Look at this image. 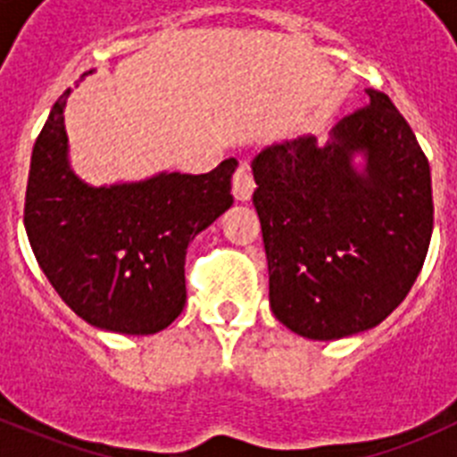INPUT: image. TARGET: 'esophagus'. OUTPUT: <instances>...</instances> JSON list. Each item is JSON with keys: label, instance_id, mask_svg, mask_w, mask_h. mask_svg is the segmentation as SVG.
Wrapping results in <instances>:
<instances>
[{"label": "esophagus", "instance_id": "34e87169", "mask_svg": "<svg viewBox=\"0 0 457 457\" xmlns=\"http://www.w3.org/2000/svg\"><path fill=\"white\" fill-rule=\"evenodd\" d=\"M253 189H256V180H253L252 167H249V162H240L233 173V196L237 201H249Z\"/></svg>", "mask_w": 457, "mask_h": 457}]
</instances>
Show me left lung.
<instances>
[{
	"mask_svg": "<svg viewBox=\"0 0 457 457\" xmlns=\"http://www.w3.org/2000/svg\"><path fill=\"white\" fill-rule=\"evenodd\" d=\"M345 116L332 141L265 148L253 189L270 306L300 337L334 341L379 325L417 281L433 236L430 164L389 96ZM364 152L367 167H352Z\"/></svg>",
	"mask_w": 457,
	"mask_h": 457,
	"instance_id": "left-lung-1",
	"label": "left lung"
}]
</instances>
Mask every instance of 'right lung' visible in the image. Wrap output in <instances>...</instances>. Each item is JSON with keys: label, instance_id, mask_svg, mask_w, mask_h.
Returning <instances> with one entry per match:
<instances>
[{"label": "right lung", "instance_id": "1", "mask_svg": "<svg viewBox=\"0 0 457 457\" xmlns=\"http://www.w3.org/2000/svg\"><path fill=\"white\" fill-rule=\"evenodd\" d=\"M56 100L34 144L24 228L52 288L88 325L155 334L185 306L189 240L231 208L233 157L208 173H160L144 183L88 187L68 167Z\"/></svg>", "mask_w": 457, "mask_h": 457}]
</instances>
